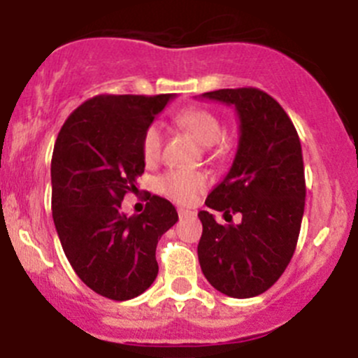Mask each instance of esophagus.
Returning a JSON list of instances; mask_svg holds the SVG:
<instances>
[{"mask_svg": "<svg viewBox=\"0 0 358 358\" xmlns=\"http://www.w3.org/2000/svg\"><path fill=\"white\" fill-rule=\"evenodd\" d=\"M192 215H194V213L189 211V209L178 208V216H180V218H189V216H192Z\"/></svg>", "mask_w": 358, "mask_h": 358, "instance_id": "obj_1", "label": "esophagus"}]
</instances>
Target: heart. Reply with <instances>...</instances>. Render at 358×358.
Segmentation results:
<instances>
[{"instance_id": "heart-1", "label": "heart", "mask_w": 358, "mask_h": 358, "mask_svg": "<svg viewBox=\"0 0 358 358\" xmlns=\"http://www.w3.org/2000/svg\"><path fill=\"white\" fill-rule=\"evenodd\" d=\"M176 122L185 131H189L201 145H213L216 150L223 152L229 143L222 138L223 122L215 112L202 109V107H190L176 115ZM162 149V129L161 126L150 124L143 131L142 136V154L147 162H156L161 156ZM159 190L169 199L180 202V204H192L201 192L208 187V178L197 171H168L162 175L157 182Z\"/></svg>"}]
</instances>
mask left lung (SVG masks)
Instances as JSON below:
<instances>
[{
	"instance_id": "1",
	"label": "left lung",
	"mask_w": 358,
	"mask_h": 358,
	"mask_svg": "<svg viewBox=\"0 0 358 358\" xmlns=\"http://www.w3.org/2000/svg\"><path fill=\"white\" fill-rule=\"evenodd\" d=\"M201 99L236 107L239 117L236 157L206 199L229 225L209 211L197 215L201 270L216 291L252 298L279 280L294 255L306 196L301 143L286 110L262 90H216ZM236 212L241 224L231 223Z\"/></svg>"
}]
</instances>
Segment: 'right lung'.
<instances>
[{
  "label": "right lung",
  "mask_w": 358,
  "mask_h": 358,
  "mask_svg": "<svg viewBox=\"0 0 358 358\" xmlns=\"http://www.w3.org/2000/svg\"><path fill=\"white\" fill-rule=\"evenodd\" d=\"M175 95H99L64 122L52 157V213L79 279L100 296L126 301L156 280L159 239L176 222L169 201L124 215L121 201L143 173V131Z\"/></svg>",
  "instance_id": "add662e5"
}]
</instances>
